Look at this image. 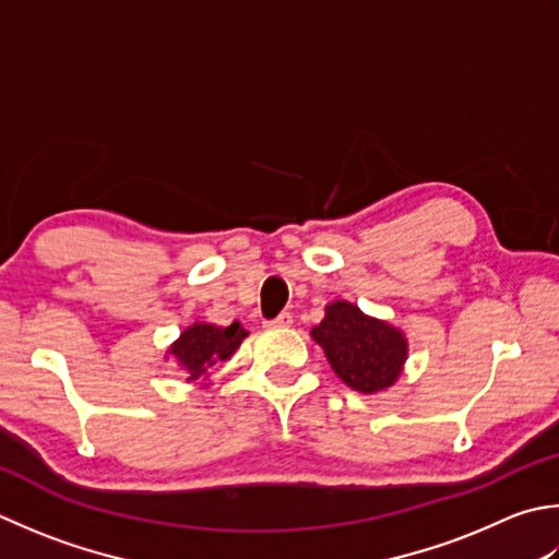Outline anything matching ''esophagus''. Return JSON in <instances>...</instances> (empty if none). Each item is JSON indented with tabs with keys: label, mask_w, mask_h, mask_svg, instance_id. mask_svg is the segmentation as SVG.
Segmentation results:
<instances>
[{
	"label": "esophagus",
	"mask_w": 559,
	"mask_h": 559,
	"mask_svg": "<svg viewBox=\"0 0 559 559\" xmlns=\"http://www.w3.org/2000/svg\"><path fill=\"white\" fill-rule=\"evenodd\" d=\"M264 324L269 326V330H286V326L293 324V314L290 312H281L276 320H266Z\"/></svg>",
	"instance_id": "obj_1"
}]
</instances>
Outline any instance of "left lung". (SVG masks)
<instances>
[{
	"label": "left lung",
	"mask_w": 559,
	"mask_h": 559,
	"mask_svg": "<svg viewBox=\"0 0 559 559\" xmlns=\"http://www.w3.org/2000/svg\"><path fill=\"white\" fill-rule=\"evenodd\" d=\"M312 338L324 348L334 373L358 392L390 388L407 358L402 332L344 300L326 305L324 320L312 330Z\"/></svg>",
	"instance_id": "left-lung-1"
}]
</instances>
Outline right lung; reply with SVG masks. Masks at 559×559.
<instances>
[{"label": "right lung", "mask_w": 559, "mask_h": 559, "mask_svg": "<svg viewBox=\"0 0 559 559\" xmlns=\"http://www.w3.org/2000/svg\"><path fill=\"white\" fill-rule=\"evenodd\" d=\"M245 336L247 332L239 322H233L225 330L213 324H193L169 348V354L177 356L179 364L186 368V373H189L186 380H201L215 364L233 356Z\"/></svg>", "instance_id": "obj_1"}]
</instances>
